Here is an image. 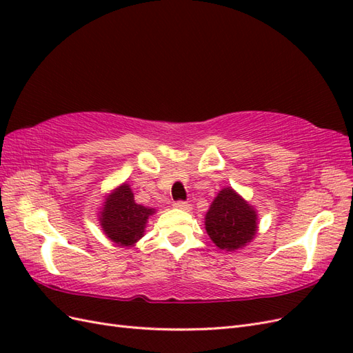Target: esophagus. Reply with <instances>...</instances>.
I'll return each instance as SVG.
<instances>
[{"mask_svg":"<svg viewBox=\"0 0 353 353\" xmlns=\"http://www.w3.org/2000/svg\"><path fill=\"white\" fill-rule=\"evenodd\" d=\"M174 206H175L176 209H179V210H184V212H190L191 209H193V208H191L190 203H187V201H176Z\"/></svg>","mask_w":353,"mask_h":353,"instance_id":"obj_1","label":"esophagus"}]
</instances>
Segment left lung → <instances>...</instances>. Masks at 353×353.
<instances>
[{
	"label": "left lung",
	"mask_w": 353,
	"mask_h": 353,
	"mask_svg": "<svg viewBox=\"0 0 353 353\" xmlns=\"http://www.w3.org/2000/svg\"><path fill=\"white\" fill-rule=\"evenodd\" d=\"M258 210L231 187L222 188L205 216V228L221 250L237 252L258 234Z\"/></svg>",
	"instance_id": "obj_1"
}]
</instances>
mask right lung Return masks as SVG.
I'll return each mask as SVG.
<instances>
[{
  "instance_id": "right-lung-1",
  "label": "right lung",
  "mask_w": 353,
  "mask_h": 353,
  "mask_svg": "<svg viewBox=\"0 0 353 353\" xmlns=\"http://www.w3.org/2000/svg\"><path fill=\"white\" fill-rule=\"evenodd\" d=\"M156 209L138 205L130 184H121L104 196L99 212V223L103 234L119 248H134L144 237L148 218Z\"/></svg>"
}]
</instances>
